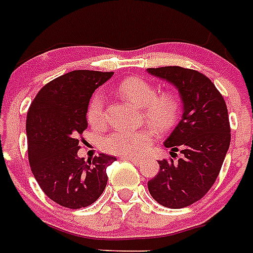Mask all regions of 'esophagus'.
<instances>
[{
    "mask_svg": "<svg viewBox=\"0 0 253 253\" xmlns=\"http://www.w3.org/2000/svg\"><path fill=\"white\" fill-rule=\"evenodd\" d=\"M123 161H130L132 163H134V165H141L142 163V159L139 158H134V157H123Z\"/></svg>",
    "mask_w": 253,
    "mask_h": 253,
    "instance_id": "34e87169",
    "label": "esophagus"
}]
</instances>
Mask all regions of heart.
I'll use <instances>...</instances> for the list:
<instances>
[{
    "instance_id": "obj_1",
    "label": "heart",
    "mask_w": 253,
    "mask_h": 253,
    "mask_svg": "<svg viewBox=\"0 0 253 253\" xmlns=\"http://www.w3.org/2000/svg\"><path fill=\"white\" fill-rule=\"evenodd\" d=\"M117 91L134 106L142 108L143 120L158 132H166L176 124L181 114V102L172 91L158 94V90L149 81L139 77H129L117 84ZM86 119L92 128H102L106 124L104 99L100 94L92 95L86 108ZM154 130L141 128L137 130H115L103 138V149L121 157H139L151 146Z\"/></svg>"
}]
</instances>
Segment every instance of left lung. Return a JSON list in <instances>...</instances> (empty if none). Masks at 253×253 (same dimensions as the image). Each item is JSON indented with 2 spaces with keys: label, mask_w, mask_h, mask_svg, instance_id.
<instances>
[{
  "label": "left lung",
  "mask_w": 253,
  "mask_h": 253,
  "mask_svg": "<svg viewBox=\"0 0 253 253\" xmlns=\"http://www.w3.org/2000/svg\"><path fill=\"white\" fill-rule=\"evenodd\" d=\"M147 72L176 86L184 104L181 120L165 142L181 158L159 161L158 175L147 188L158 204L181 209L203 199L219 175L231 139L227 107L213 82L197 70L163 66Z\"/></svg>",
  "instance_id": "left-lung-1"
}]
</instances>
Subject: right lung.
<instances>
[{"mask_svg": "<svg viewBox=\"0 0 253 253\" xmlns=\"http://www.w3.org/2000/svg\"><path fill=\"white\" fill-rule=\"evenodd\" d=\"M112 72L74 70L50 81L28 108L26 132L28 161L43 192L58 205L81 209L94 204L106 189L107 167L115 157L78 158L86 108L96 88Z\"/></svg>", "mask_w": 253, "mask_h": 253, "instance_id": "obj_1", "label": "right lung"}]
</instances>
